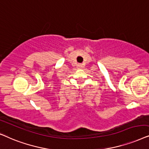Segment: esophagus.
Returning <instances> with one entry per match:
<instances>
[{"instance_id": "34e87169", "label": "esophagus", "mask_w": 149, "mask_h": 149, "mask_svg": "<svg viewBox=\"0 0 149 149\" xmlns=\"http://www.w3.org/2000/svg\"><path fill=\"white\" fill-rule=\"evenodd\" d=\"M78 67L79 69H82L83 68V65L82 64H78Z\"/></svg>"}]
</instances>
